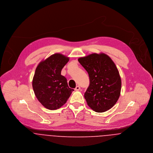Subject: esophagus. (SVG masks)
<instances>
[{"mask_svg": "<svg viewBox=\"0 0 153 153\" xmlns=\"http://www.w3.org/2000/svg\"><path fill=\"white\" fill-rule=\"evenodd\" d=\"M80 87L79 86H76V87H75V90H76V91H78V90H80Z\"/></svg>", "mask_w": 153, "mask_h": 153, "instance_id": "34e87169", "label": "esophagus"}]
</instances>
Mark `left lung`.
Listing matches in <instances>:
<instances>
[{"mask_svg":"<svg viewBox=\"0 0 153 153\" xmlns=\"http://www.w3.org/2000/svg\"><path fill=\"white\" fill-rule=\"evenodd\" d=\"M78 62L88 74L90 85L84 94L88 106L96 112L111 109L121 92V80L112 59L104 53L80 57Z\"/></svg>","mask_w":153,"mask_h":153,"instance_id":"1","label":"left lung"}]
</instances>
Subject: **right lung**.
<instances>
[{"mask_svg":"<svg viewBox=\"0 0 153 153\" xmlns=\"http://www.w3.org/2000/svg\"><path fill=\"white\" fill-rule=\"evenodd\" d=\"M69 58L56 53L41 61L35 70L32 81L35 94L46 108L55 110L66 103L74 89L69 87L66 78L61 75Z\"/></svg>","mask_w":153,"mask_h":153,"instance_id":"right-lung-1","label":"right lung"}]
</instances>
